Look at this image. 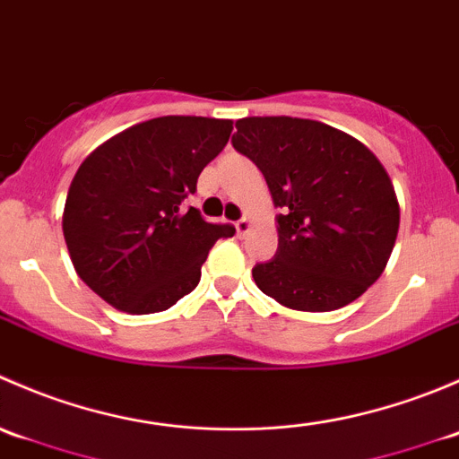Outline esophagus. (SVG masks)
Instances as JSON below:
<instances>
[{"instance_id": "esophagus-1", "label": "esophagus", "mask_w": 459, "mask_h": 459, "mask_svg": "<svg viewBox=\"0 0 459 459\" xmlns=\"http://www.w3.org/2000/svg\"><path fill=\"white\" fill-rule=\"evenodd\" d=\"M235 230H238L239 238H244V235L251 230V220H248V217H242V220H238V221H235Z\"/></svg>"}]
</instances>
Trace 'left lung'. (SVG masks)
Returning <instances> with one entry per match:
<instances>
[{
  "instance_id": "8db88e82",
  "label": "left lung",
  "mask_w": 459,
  "mask_h": 459,
  "mask_svg": "<svg viewBox=\"0 0 459 459\" xmlns=\"http://www.w3.org/2000/svg\"><path fill=\"white\" fill-rule=\"evenodd\" d=\"M235 151L262 170L281 211L277 253L253 268L257 289L293 311L326 313L382 275L400 204L377 157L355 137L299 117H244Z\"/></svg>"
}]
</instances>
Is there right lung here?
<instances>
[{
	"instance_id": "add662e5",
	"label": "right lung",
	"mask_w": 459,
	"mask_h": 459,
	"mask_svg": "<svg viewBox=\"0 0 459 459\" xmlns=\"http://www.w3.org/2000/svg\"><path fill=\"white\" fill-rule=\"evenodd\" d=\"M233 122L169 115L97 146L68 188L62 229L77 275L110 307L148 316L191 293L230 224L182 202L229 142Z\"/></svg>"
}]
</instances>
